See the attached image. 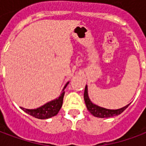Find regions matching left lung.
I'll use <instances>...</instances> for the list:
<instances>
[{"instance_id":"1","label":"left lung","mask_w":146,"mask_h":146,"mask_svg":"<svg viewBox=\"0 0 146 146\" xmlns=\"http://www.w3.org/2000/svg\"><path fill=\"white\" fill-rule=\"evenodd\" d=\"M84 98L85 102L87 109L92 115L96 117L99 118H108V117H112V116H118L120 113H123L124 110L128 107L130 104L127 105L124 107L117 109V110H109L106 108L101 107L98 105L94 104L88 96V86H85V90H84Z\"/></svg>"}]
</instances>
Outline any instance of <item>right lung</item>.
Returning <instances> with one entry per match:
<instances>
[{
    "instance_id": "1",
    "label": "right lung",
    "mask_w": 146,
    "mask_h": 146,
    "mask_svg": "<svg viewBox=\"0 0 146 146\" xmlns=\"http://www.w3.org/2000/svg\"><path fill=\"white\" fill-rule=\"evenodd\" d=\"M70 82H67L66 85L64 86L62 91L61 92V95L54 100L48 102L46 104L43 105L42 106H40L36 109L33 110H29V109H25V108L20 107L24 112H26L30 116H33L35 118L40 119H44L51 118L52 116L57 115L58 113L59 112L62 106V102H63V97L65 95V89L66 86L69 84Z\"/></svg>"
}]
</instances>
